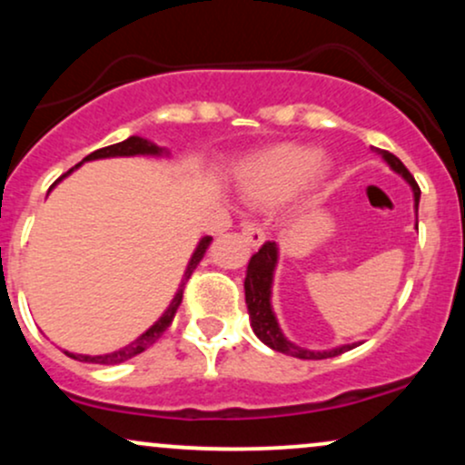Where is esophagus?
<instances>
[{
    "instance_id": "obj_1",
    "label": "esophagus",
    "mask_w": 465,
    "mask_h": 465,
    "mask_svg": "<svg viewBox=\"0 0 465 465\" xmlns=\"http://www.w3.org/2000/svg\"><path fill=\"white\" fill-rule=\"evenodd\" d=\"M242 238L244 242L249 244V247H260V244L266 240V233L264 229L260 225H255V223H244L242 225Z\"/></svg>"
}]
</instances>
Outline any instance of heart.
<instances>
[{
  "instance_id": "1",
  "label": "heart",
  "mask_w": 465,
  "mask_h": 465,
  "mask_svg": "<svg viewBox=\"0 0 465 465\" xmlns=\"http://www.w3.org/2000/svg\"><path fill=\"white\" fill-rule=\"evenodd\" d=\"M311 173L322 174L317 148L282 143L249 165L244 173V192L253 201L271 203L300 185Z\"/></svg>"
}]
</instances>
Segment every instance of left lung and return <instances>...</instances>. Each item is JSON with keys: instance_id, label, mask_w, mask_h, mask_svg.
<instances>
[{"instance_id": "1", "label": "left lung", "mask_w": 465, "mask_h": 465, "mask_svg": "<svg viewBox=\"0 0 465 465\" xmlns=\"http://www.w3.org/2000/svg\"><path fill=\"white\" fill-rule=\"evenodd\" d=\"M378 153L382 154V159H385V162L391 165L398 174H402V177L407 179V183L411 185V190H413V196H415V210H418L420 185L415 183L413 174L409 173L407 165L400 162L396 154L387 151H378ZM275 264H277V244L264 242L258 253L249 260V266H247V277H244V300H247L251 328H253L255 336H258L264 345H269L271 350L282 351V354L295 356V359H303V361L332 359V356H339L343 354V351L356 348V343H351V345H341V348H334V350L314 351V350H306V348H300V345L291 343V341L282 334L280 325H277V319L273 314V308H271V284H273Z\"/></svg>"}]
</instances>
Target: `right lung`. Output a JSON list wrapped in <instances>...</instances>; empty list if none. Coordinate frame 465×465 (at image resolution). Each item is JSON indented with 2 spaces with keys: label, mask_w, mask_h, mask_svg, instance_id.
Listing matches in <instances>:
<instances>
[{
  "label": "right lung",
  "mask_w": 465,
  "mask_h": 465,
  "mask_svg": "<svg viewBox=\"0 0 465 465\" xmlns=\"http://www.w3.org/2000/svg\"><path fill=\"white\" fill-rule=\"evenodd\" d=\"M133 154H162V148L154 146L153 142L143 140V137L133 135V137H129V140H124V142H120V143H114V146L98 148V151H94L92 154H87V157H84L83 162H92V159H104V157H133ZM83 162H80V163H83ZM78 165H76V168H78ZM72 170H67V173L63 174V177H67V174L72 173ZM61 179H58V181H61ZM58 181H56V183H58ZM210 242H212V236H205V238L201 240L199 247H196L194 253H192L188 269H185V275H183V280H181V286H179L177 295H174V300L170 302L168 311H165L162 317H159V322L154 323V325H151V328H148L146 332L140 336V339H135L131 345H126V348H122V350H117V351H111V354H104V356H83V354H69V351H65V354L69 356V359L80 361V362H95V365H117V362L129 361V359H133V356L142 354L143 350L151 348L153 343H157L159 336H162L165 330L170 328V323H173L174 314H177V308L181 306V300H183L185 284H188L190 275L194 273V269H196V266H199V262L203 260V255H205L207 247H210Z\"/></svg>",
  "instance_id": "add662e5"
}]
</instances>
